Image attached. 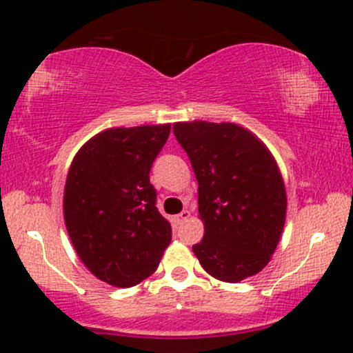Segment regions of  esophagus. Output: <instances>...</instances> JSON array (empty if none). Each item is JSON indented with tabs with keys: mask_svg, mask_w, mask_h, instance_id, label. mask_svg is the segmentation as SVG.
Returning <instances> with one entry per match:
<instances>
[{
	"mask_svg": "<svg viewBox=\"0 0 353 353\" xmlns=\"http://www.w3.org/2000/svg\"><path fill=\"white\" fill-rule=\"evenodd\" d=\"M189 217H190V212H189V210H182V212L179 214V216H176V222H177V224H182V222L188 221Z\"/></svg>",
	"mask_w": 353,
	"mask_h": 353,
	"instance_id": "1",
	"label": "esophagus"
}]
</instances>
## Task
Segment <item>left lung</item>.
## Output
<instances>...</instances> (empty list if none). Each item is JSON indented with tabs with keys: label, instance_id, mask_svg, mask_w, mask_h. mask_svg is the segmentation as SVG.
<instances>
[{
	"label": "left lung",
	"instance_id": "left-lung-1",
	"mask_svg": "<svg viewBox=\"0 0 353 353\" xmlns=\"http://www.w3.org/2000/svg\"><path fill=\"white\" fill-rule=\"evenodd\" d=\"M199 194L204 237L192 245L212 277L236 283L261 272L285 224L287 194L267 145L234 123H176Z\"/></svg>",
	"mask_w": 353,
	"mask_h": 353
}]
</instances>
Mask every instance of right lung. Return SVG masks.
I'll return each mask as SVG.
<instances>
[{
  "label": "right lung",
  "instance_id": "1",
  "mask_svg": "<svg viewBox=\"0 0 353 353\" xmlns=\"http://www.w3.org/2000/svg\"><path fill=\"white\" fill-rule=\"evenodd\" d=\"M171 124L111 128L72 159L64 185V224L83 264L99 281L132 287L156 272L172 229L149 182Z\"/></svg>",
  "mask_w": 353,
  "mask_h": 353
}]
</instances>
